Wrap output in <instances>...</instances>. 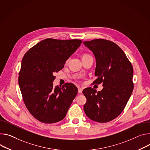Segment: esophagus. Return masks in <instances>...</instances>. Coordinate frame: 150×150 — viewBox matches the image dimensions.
<instances>
[{
  "label": "esophagus",
  "mask_w": 150,
  "mask_h": 150,
  "mask_svg": "<svg viewBox=\"0 0 150 150\" xmlns=\"http://www.w3.org/2000/svg\"><path fill=\"white\" fill-rule=\"evenodd\" d=\"M83 88H81V87H79L78 88V93H82V91H83Z\"/></svg>",
  "instance_id": "1"
}]
</instances>
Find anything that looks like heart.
I'll use <instances>...</instances> for the list:
<instances>
[{"mask_svg":"<svg viewBox=\"0 0 150 150\" xmlns=\"http://www.w3.org/2000/svg\"><path fill=\"white\" fill-rule=\"evenodd\" d=\"M87 56H88V54H83V55L82 56V58H83V57H87Z\"/></svg>","mask_w":150,"mask_h":150,"instance_id":"obj_1","label":"heart"}]
</instances>
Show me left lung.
I'll use <instances>...</instances> for the list:
<instances>
[{
	"mask_svg": "<svg viewBox=\"0 0 150 150\" xmlns=\"http://www.w3.org/2000/svg\"><path fill=\"white\" fill-rule=\"evenodd\" d=\"M83 44L96 60V79L93 84L102 83L103 87L98 92L91 87L83 90L87 99L84 110L94 121L109 122L124 110L132 93L133 66L124 51L111 40L96 39Z\"/></svg>",
	"mask_w": 150,
	"mask_h": 150,
	"instance_id": "1",
	"label": "left lung"
}]
</instances>
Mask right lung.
I'll use <instances>...</instances> for the list:
<instances>
[{
    "label": "right lung",
    "mask_w": 150,
    "mask_h": 150,
    "mask_svg": "<svg viewBox=\"0 0 150 150\" xmlns=\"http://www.w3.org/2000/svg\"><path fill=\"white\" fill-rule=\"evenodd\" d=\"M79 39L47 38L27 51L22 59L18 84L24 104L38 121L54 123L62 120L78 93L72 83L54 87V74L82 43Z\"/></svg>",
    "instance_id": "right-lung-1"
}]
</instances>
